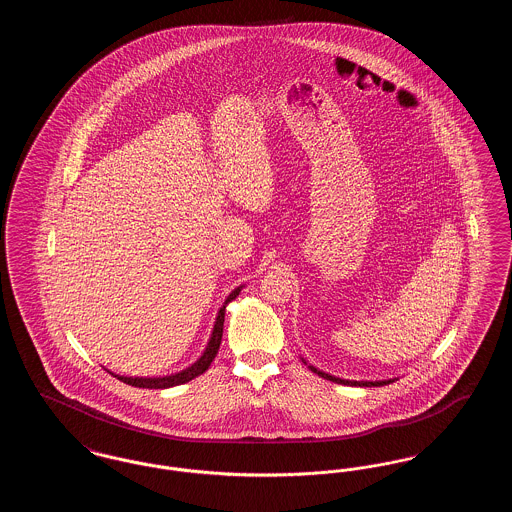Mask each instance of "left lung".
I'll use <instances>...</instances> for the list:
<instances>
[{
  "mask_svg": "<svg viewBox=\"0 0 512 512\" xmlns=\"http://www.w3.org/2000/svg\"><path fill=\"white\" fill-rule=\"evenodd\" d=\"M305 365H307V361L305 359H301ZM309 366V370H313L315 374H318L320 378H324V380H330V382H336V384H343V386H359V388H380V386H388L391 382H395L397 378H390V380H374V382H368V380H361V382H357V380H343V378H338V376H332V374H328V372H322V370H318L313 365Z\"/></svg>",
  "mask_w": 512,
  "mask_h": 512,
  "instance_id": "left-lung-1",
  "label": "left lung"
}]
</instances>
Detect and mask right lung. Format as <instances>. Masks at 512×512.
Here are the masks:
<instances>
[{"mask_svg": "<svg viewBox=\"0 0 512 512\" xmlns=\"http://www.w3.org/2000/svg\"><path fill=\"white\" fill-rule=\"evenodd\" d=\"M242 288H244V286H238L236 290H232L230 295L226 297V301L222 303V307H220L219 313H217V318H215V326H213L211 338H209V341H207V347H205V351L201 353V357L195 361L194 365H190L188 368L180 370V372L169 374V376H153V378H146V376H121V374H115V372H111V370H107V372H109V374H113L115 378H119L121 382L128 384V386H136V388H147V390H165V388L180 386V384H186V382L194 380L195 376L203 374V372H205V370L211 366L213 359L217 357V353H219L220 341H222V326H224V313H226V305H228L230 301H234V299L240 295Z\"/></svg>", "mask_w": 512, "mask_h": 512, "instance_id": "right-lung-1", "label": "right lung"}]
</instances>
